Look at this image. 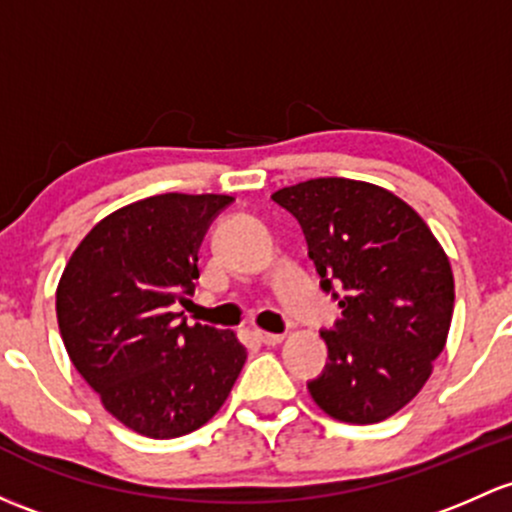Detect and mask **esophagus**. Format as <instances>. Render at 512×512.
<instances>
[{"label": "esophagus", "instance_id": "esophagus-1", "mask_svg": "<svg viewBox=\"0 0 512 512\" xmlns=\"http://www.w3.org/2000/svg\"><path fill=\"white\" fill-rule=\"evenodd\" d=\"M257 338H260L265 346H279L284 341V333H270V331H257Z\"/></svg>", "mask_w": 512, "mask_h": 512}]
</instances>
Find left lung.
<instances>
[{"label": "left lung", "instance_id": "8db88e82", "mask_svg": "<svg viewBox=\"0 0 512 512\" xmlns=\"http://www.w3.org/2000/svg\"><path fill=\"white\" fill-rule=\"evenodd\" d=\"M274 201L299 220L321 287L341 292L343 319L324 331L328 363L309 392L328 417L375 424L417 397L444 351L454 272L412 206L383 186L311 179Z\"/></svg>", "mask_w": 512, "mask_h": 512}]
</instances>
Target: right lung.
<instances>
[{
	"label": "right lung",
	"mask_w": 512,
	"mask_h": 512,
	"mask_svg": "<svg viewBox=\"0 0 512 512\" xmlns=\"http://www.w3.org/2000/svg\"><path fill=\"white\" fill-rule=\"evenodd\" d=\"M233 196L161 193L105 215L56 289L66 351L102 407L149 439L184 437L223 407L247 360L235 331L179 321L203 235Z\"/></svg>",
	"instance_id": "obj_1"
}]
</instances>
